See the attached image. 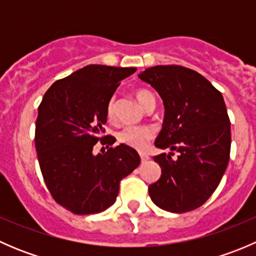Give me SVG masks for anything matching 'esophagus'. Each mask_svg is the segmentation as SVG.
Masks as SVG:
<instances>
[{"mask_svg":"<svg viewBox=\"0 0 256 256\" xmlns=\"http://www.w3.org/2000/svg\"><path fill=\"white\" fill-rule=\"evenodd\" d=\"M140 157H141V161H142V162H146V161H148V160H150V157L147 156V154H140Z\"/></svg>","mask_w":256,"mask_h":256,"instance_id":"34e87169","label":"esophagus"}]
</instances>
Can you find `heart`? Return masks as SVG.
Instances as JSON below:
<instances>
[{
  "instance_id": "1",
  "label": "heart",
  "mask_w": 256,
  "mask_h": 256,
  "mask_svg": "<svg viewBox=\"0 0 256 256\" xmlns=\"http://www.w3.org/2000/svg\"><path fill=\"white\" fill-rule=\"evenodd\" d=\"M135 96L144 109H147L151 105H156V99H154V94L150 92L148 90H135ZM114 110H115V102L112 99L108 104V118L109 120L114 118ZM152 135H154L152 130L147 126H126L118 132V142L141 151L147 146V142L151 140Z\"/></svg>"
}]
</instances>
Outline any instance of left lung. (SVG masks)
<instances>
[{"mask_svg":"<svg viewBox=\"0 0 256 256\" xmlns=\"http://www.w3.org/2000/svg\"><path fill=\"white\" fill-rule=\"evenodd\" d=\"M161 96L164 118L154 156L161 177L148 187L152 202L167 212L200 207L218 187L230 154V121L220 92L203 76L180 66H156L138 74ZM177 150V159L172 160Z\"/></svg>","mask_w":256,"mask_h":256,"instance_id":"left-lung-1","label":"left lung"}]
</instances>
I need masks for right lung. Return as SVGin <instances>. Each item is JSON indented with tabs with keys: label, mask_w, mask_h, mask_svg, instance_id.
<instances>
[{
	"label": "right lung",
	"mask_w": 256,
	"mask_h": 256,
	"mask_svg": "<svg viewBox=\"0 0 256 256\" xmlns=\"http://www.w3.org/2000/svg\"><path fill=\"white\" fill-rule=\"evenodd\" d=\"M136 68L90 64L58 80L38 108L36 150L40 171L52 197L74 214L102 213L115 203L120 180L140 164L132 147L120 144L95 154L102 136L108 104L124 80ZM109 147V146H108Z\"/></svg>",
	"instance_id": "obj_1"
}]
</instances>
